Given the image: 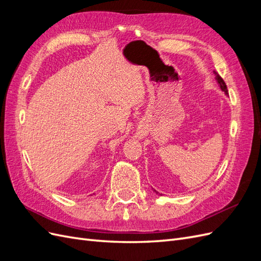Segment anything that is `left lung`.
<instances>
[{
    "label": "left lung",
    "instance_id": "left-lung-1",
    "mask_svg": "<svg viewBox=\"0 0 261 261\" xmlns=\"http://www.w3.org/2000/svg\"><path fill=\"white\" fill-rule=\"evenodd\" d=\"M213 74H215L216 75V81H217V83H218V85H219V87H220V88H221V90H222V91H224V93L226 94V96H228V92H227V88H226V85H225V83H224V81L222 80V78H221L220 77V75L216 72V70H213ZM153 192L155 193V194H159V193H158V192H155L154 191V189H153Z\"/></svg>",
    "mask_w": 261,
    "mask_h": 261
}]
</instances>
